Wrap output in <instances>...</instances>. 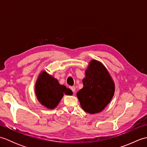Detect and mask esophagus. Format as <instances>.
I'll use <instances>...</instances> for the list:
<instances>
[{
    "label": "esophagus",
    "instance_id": "34e87169",
    "mask_svg": "<svg viewBox=\"0 0 147 147\" xmlns=\"http://www.w3.org/2000/svg\"><path fill=\"white\" fill-rule=\"evenodd\" d=\"M69 88L71 90V91L73 92H75V90H76V88H75V86H70L69 87Z\"/></svg>",
    "mask_w": 147,
    "mask_h": 147
}]
</instances>
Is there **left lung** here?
<instances>
[{"label":"left lung","mask_w":147,"mask_h":147,"mask_svg":"<svg viewBox=\"0 0 147 147\" xmlns=\"http://www.w3.org/2000/svg\"><path fill=\"white\" fill-rule=\"evenodd\" d=\"M85 73L83 88L76 95L84 111L95 114L102 111L111 101L114 84L106 68L97 61L90 62Z\"/></svg>","instance_id":"left-lung-1"}]
</instances>
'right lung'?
Returning a JSON list of instances; mask_svg holds the SVG:
<instances>
[{
  "mask_svg": "<svg viewBox=\"0 0 147 147\" xmlns=\"http://www.w3.org/2000/svg\"><path fill=\"white\" fill-rule=\"evenodd\" d=\"M37 98L42 105L49 109H54L60 102L64 93L72 95L71 90L61 85L57 80L46 73L42 72L35 85Z\"/></svg>",
  "mask_w": 147,
  "mask_h": 147,
  "instance_id": "obj_1",
  "label": "right lung"
}]
</instances>
